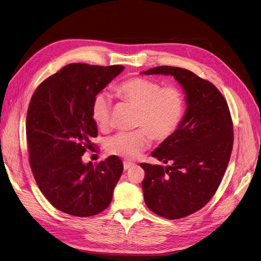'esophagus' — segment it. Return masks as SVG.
<instances>
[{
  "label": "esophagus",
  "mask_w": 261,
  "mask_h": 261,
  "mask_svg": "<svg viewBox=\"0 0 261 261\" xmlns=\"http://www.w3.org/2000/svg\"><path fill=\"white\" fill-rule=\"evenodd\" d=\"M132 166H134L133 163H129V162H124V169L128 170L129 168H131Z\"/></svg>",
  "instance_id": "esophagus-1"
}]
</instances>
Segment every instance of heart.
Segmentation results:
<instances>
[{
    "mask_svg": "<svg viewBox=\"0 0 261 261\" xmlns=\"http://www.w3.org/2000/svg\"><path fill=\"white\" fill-rule=\"evenodd\" d=\"M116 95L138 109L133 132H120L107 142V151L126 160H134L156 142H165L178 129L186 108L182 92L174 86L163 85L148 77H130L118 84ZM112 101L107 93H98L92 101V117L98 127L106 130L110 126Z\"/></svg>",
    "mask_w": 261,
    "mask_h": 261,
    "instance_id": "b5f03b06",
    "label": "heart"
}]
</instances>
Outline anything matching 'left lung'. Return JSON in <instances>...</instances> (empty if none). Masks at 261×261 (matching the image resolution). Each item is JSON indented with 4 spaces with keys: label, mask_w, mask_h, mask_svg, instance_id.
Wrapping results in <instances>:
<instances>
[{
    "label": "left lung",
    "mask_w": 261,
    "mask_h": 261,
    "mask_svg": "<svg viewBox=\"0 0 261 261\" xmlns=\"http://www.w3.org/2000/svg\"><path fill=\"white\" fill-rule=\"evenodd\" d=\"M143 73L173 75L186 93L178 129L151 154L169 166L141 164L147 206L168 219L182 218L210 201L228 167L234 137L229 106L212 83L187 69L159 66Z\"/></svg>",
    "instance_id": "obj_1"
}]
</instances>
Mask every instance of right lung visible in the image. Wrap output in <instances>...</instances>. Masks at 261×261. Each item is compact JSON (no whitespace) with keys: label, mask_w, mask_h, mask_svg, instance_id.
<instances>
[{"label":"right lung","mask_w":261,"mask_h":261,"mask_svg":"<svg viewBox=\"0 0 261 261\" xmlns=\"http://www.w3.org/2000/svg\"><path fill=\"white\" fill-rule=\"evenodd\" d=\"M123 70L120 65L69 64L42 82L30 99L26 135L34 179L47 200L69 215L89 217L107 209L123 173L115 155L96 166L82 161L97 136L93 98Z\"/></svg>","instance_id":"right-lung-1"}]
</instances>
